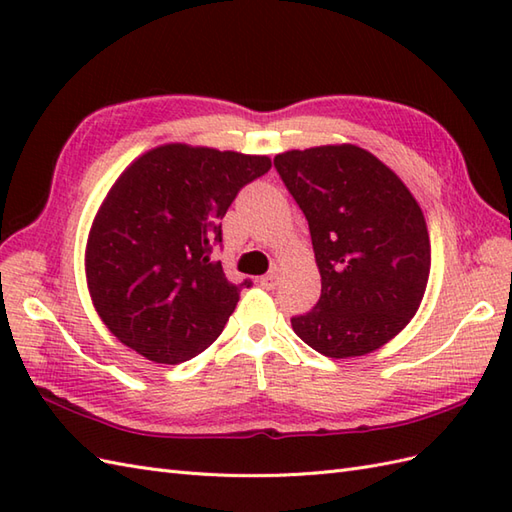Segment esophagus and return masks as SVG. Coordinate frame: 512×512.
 <instances>
[{"label": "esophagus", "mask_w": 512, "mask_h": 512, "mask_svg": "<svg viewBox=\"0 0 512 512\" xmlns=\"http://www.w3.org/2000/svg\"><path fill=\"white\" fill-rule=\"evenodd\" d=\"M279 279H281V266L275 264L273 268H270V273L262 277V286H264L266 290H273V288L279 284Z\"/></svg>", "instance_id": "esophagus-1"}]
</instances>
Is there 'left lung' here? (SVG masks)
I'll use <instances>...</instances> for the list:
<instances>
[{"mask_svg": "<svg viewBox=\"0 0 512 512\" xmlns=\"http://www.w3.org/2000/svg\"><path fill=\"white\" fill-rule=\"evenodd\" d=\"M275 169L310 226L321 297L292 330L330 358L363 356L416 314L431 268L427 222L416 198L356 145L292 149Z\"/></svg>", "mask_w": 512, "mask_h": 512, "instance_id": "1", "label": "left lung"}]
</instances>
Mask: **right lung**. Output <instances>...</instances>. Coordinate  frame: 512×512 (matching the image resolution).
<instances>
[{
	"label": "right lung",
	"instance_id": "1",
	"mask_svg": "<svg viewBox=\"0 0 512 512\" xmlns=\"http://www.w3.org/2000/svg\"><path fill=\"white\" fill-rule=\"evenodd\" d=\"M268 169V156L171 143L121 173L85 250L94 308L118 341L176 365L222 334L250 279L231 284L213 246L237 193Z\"/></svg>",
	"mask_w": 512,
	"mask_h": 512
}]
</instances>
